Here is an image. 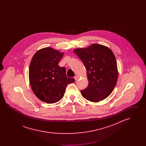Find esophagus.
<instances>
[{"mask_svg":"<svg viewBox=\"0 0 146 146\" xmlns=\"http://www.w3.org/2000/svg\"><path fill=\"white\" fill-rule=\"evenodd\" d=\"M78 78H79V76H74V79H75L76 81V80H78Z\"/></svg>","mask_w":146,"mask_h":146,"instance_id":"esophagus-1","label":"esophagus"}]
</instances>
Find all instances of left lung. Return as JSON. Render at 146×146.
Instances as JSON below:
<instances>
[{"label": "left lung", "mask_w": 146, "mask_h": 146, "mask_svg": "<svg viewBox=\"0 0 146 146\" xmlns=\"http://www.w3.org/2000/svg\"><path fill=\"white\" fill-rule=\"evenodd\" d=\"M74 52L87 71L89 85L81 90L82 96L91 102L107 98L113 90L118 79L117 64L111 50L94 44L87 48L76 49Z\"/></svg>", "instance_id": "obj_1"}]
</instances>
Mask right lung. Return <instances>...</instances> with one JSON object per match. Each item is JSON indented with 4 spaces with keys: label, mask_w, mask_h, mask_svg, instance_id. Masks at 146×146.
I'll list each match as a JSON object with an SVG mask.
<instances>
[{
    "label": "right lung",
    "mask_w": 146,
    "mask_h": 146,
    "mask_svg": "<svg viewBox=\"0 0 146 146\" xmlns=\"http://www.w3.org/2000/svg\"><path fill=\"white\" fill-rule=\"evenodd\" d=\"M63 53L51 48L38 50L30 63L29 79L35 96L47 104H54L63 97L66 88L75 79L68 78L66 68L58 66Z\"/></svg>",
    "instance_id": "right-lung-1"
}]
</instances>
